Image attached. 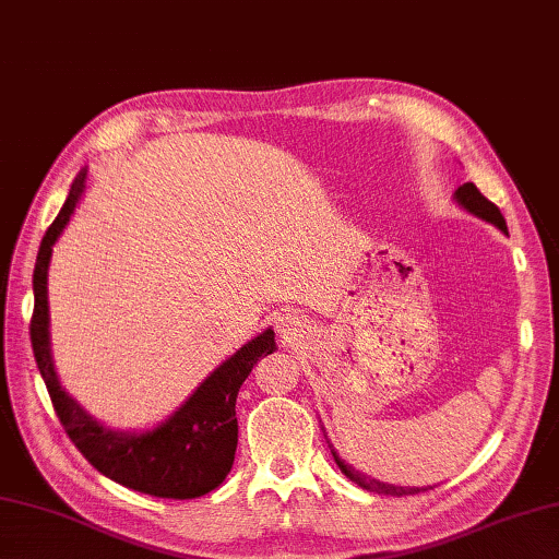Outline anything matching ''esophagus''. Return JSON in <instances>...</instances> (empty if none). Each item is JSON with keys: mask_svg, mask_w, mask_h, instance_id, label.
Instances as JSON below:
<instances>
[{"mask_svg": "<svg viewBox=\"0 0 559 559\" xmlns=\"http://www.w3.org/2000/svg\"><path fill=\"white\" fill-rule=\"evenodd\" d=\"M310 322H307V317L302 312H295V310H286L283 314H278L276 319V334L283 343H295L305 338L310 334Z\"/></svg>", "mask_w": 559, "mask_h": 559, "instance_id": "1", "label": "esophagus"}]
</instances>
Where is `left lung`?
<instances>
[{
	"label": "left lung",
	"mask_w": 559,
	"mask_h": 559,
	"mask_svg": "<svg viewBox=\"0 0 559 559\" xmlns=\"http://www.w3.org/2000/svg\"><path fill=\"white\" fill-rule=\"evenodd\" d=\"M454 201H456V204H459L463 211L471 213V216H476V218H480V221H485V223L495 225L497 230L507 235V223H504V216L500 213V209H497V206L492 204V201L485 199V197L478 192V187L473 185V182H466L463 187H459L456 192H454ZM319 423H322V420H319ZM322 430H324V427H322ZM324 437H326V430H324ZM329 449H331V456H334L336 466L341 468L343 476L350 478L355 485H360L362 490H370V492H377V495H391V497L418 495V492H423V490H430V485H427V488H408V485H406V488H403V485L377 480V478H372V476H367V473H360L358 468H353L350 463L343 461V459L336 454V449H334V444H331V442H329Z\"/></svg>",
	"instance_id": "left-lung-1"
}]
</instances>
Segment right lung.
<instances>
[{
	"label": "right lung",
	"mask_w": 559,
	"mask_h": 559,
	"mask_svg": "<svg viewBox=\"0 0 559 559\" xmlns=\"http://www.w3.org/2000/svg\"><path fill=\"white\" fill-rule=\"evenodd\" d=\"M86 180L88 170L83 168L71 182L64 206L47 228L35 259V312L31 322L35 362L50 391L59 423L93 468L129 490L163 497V500H194L216 490L233 468L237 449V391L257 360L276 350V334L269 326L249 338L216 370L201 379L180 406L144 430H117L93 418L59 382L50 341V302H47L52 247L74 216L86 192Z\"/></svg>",
	"instance_id": "right-lung-1"
}]
</instances>
